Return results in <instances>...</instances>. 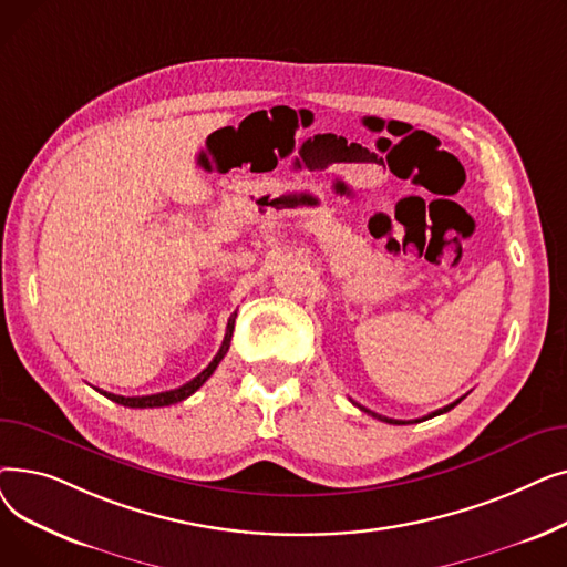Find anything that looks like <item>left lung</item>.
<instances>
[{
  "label": "left lung",
  "instance_id": "left-lung-1",
  "mask_svg": "<svg viewBox=\"0 0 567 567\" xmlns=\"http://www.w3.org/2000/svg\"><path fill=\"white\" fill-rule=\"evenodd\" d=\"M464 398H460V400H455L453 404H449V406H443V409H436V411H432V413H427L425 419H419V421H393V419H385V415H379V413H374V411H370V409H365V406H361V404H355L359 406L361 411H365V413H370V415H374V419H379V421H383V423H391V425H409V423H421V421H427V419H434V415H441V413H445V411H451L453 406H457L460 402H462Z\"/></svg>",
  "mask_w": 567,
  "mask_h": 567
}]
</instances>
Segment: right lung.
Listing matches in <instances>:
<instances>
[{
  "label": "right lung",
  "mask_w": 567,
  "mask_h": 567,
  "mask_svg": "<svg viewBox=\"0 0 567 567\" xmlns=\"http://www.w3.org/2000/svg\"><path fill=\"white\" fill-rule=\"evenodd\" d=\"M234 321H236V312H231V317H229V321H227V331H225V340H223V344H220V349H218V353L214 355V361L208 363L195 379H190L188 383H184V385H178V389H174V391H165V393H156V395H142V398H124V395H114V393H105V391H99V393H103L107 400H112V402H116V404H124V406H131V409H154V406H169V404H176V402H182V400H186V398H190L199 385L214 374V370L218 368V363L225 359V353H227V349H229V340H231V333H234Z\"/></svg>",
  "instance_id": "add662e5"
}]
</instances>
